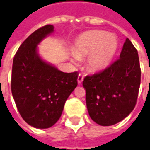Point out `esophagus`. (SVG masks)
<instances>
[{"mask_svg": "<svg viewBox=\"0 0 150 150\" xmlns=\"http://www.w3.org/2000/svg\"><path fill=\"white\" fill-rule=\"evenodd\" d=\"M83 80V75L82 74H79L78 75V79H77V81H78V84L80 85L82 83V82Z\"/></svg>", "mask_w": 150, "mask_h": 150, "instance_id": "esophagus-1", "label": "esophagus"}]
</instances>
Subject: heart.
Here are the masks:
<instances>
[{
	"mask_svg": "<svg viewBox=\"0 0 150 150\" xmlns=\"http://www.w3.org/2000/svg\"><path fill=\"white\" fill-rule=\"evenodd\" d=\"M119 48L116 34L103 30H91L80 34L75 42L74 57L83 59L88 56L86 67L89 71L100 72L110 65Z\"/></svg>",
	"mask_w": 150,
	"mask_h": 150,
	"instance_id": "1",
	"label": "heart"
}]
</instances>
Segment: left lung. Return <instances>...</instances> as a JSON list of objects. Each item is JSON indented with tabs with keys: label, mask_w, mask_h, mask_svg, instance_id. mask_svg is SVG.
<instances>
[{
	"label": "left lung",
	"mask_w": 150,
	"mask_h": 150,
	"mask_svg": "<svg viewBox=\"0 0 150 150\" xmlns=\"http://www.w3.org/2000/svg\"><path fill=\"white\" fill-rule=\"evenodd\" d=\"M140 83L138 53L126 38L118 60L83 81L91 120L100 125L110 126L125 119L135 107Z\"/></svg>",
	"instance_id": "1"
}]
</instances>
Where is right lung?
<instances>
[{"label":"right lung","instance_id":"1","mask_svg":"<svg viewBox=\"0 0 150 150\" xmlns=\"http://www.w3.org/2000/svg\"><path fill=\"white\" fill-rule=\"evenodd\" d=\"M53 32L51 25L34 31L18 48L13 62L15 104L25 121L37 129H48L59 120L66 100L78 85V72H62L40 57L38 45Z\"/></svg>","mask_w":150,"mask_h":150}]
</instances>
